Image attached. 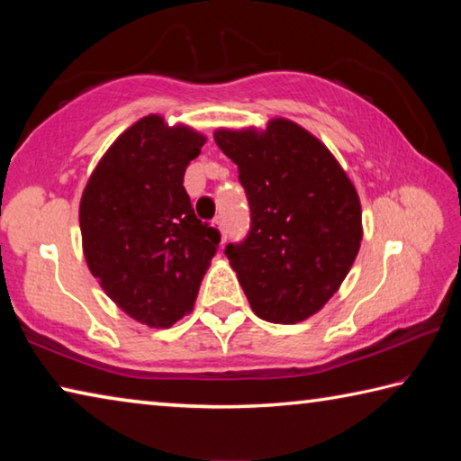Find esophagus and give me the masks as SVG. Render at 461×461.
Instances as JSON below:
<instances>
[{
	"instance_id": "obj_1",
	"label": "esophagus",
	"mask_w": 461,
	"mask_h": 461,
	"mask_svg": "<svg viewBox=\"0 0 461 461\" xmlns=\"http://www.w3.org/2000/svg\"><path fill=\"white\" fill-rule=\"evenodd\" d=\"M212 225H213V228H217V230L221 231V236H225V230H223V220H221V217H215V220L212 221Z\"/></svg>"
}]
</instances>
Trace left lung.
Segmentation results:
<instances>
[{"label":"left lung","mask_w":461,"mask_h":461,"mask_svg":"<svg viewBox=\"0 0 461 461\" xmlns=\"http://www.w3.org/2000/svg\"><path fill=\"white\" fill-rule=\"evenodd\" d=\"M238 165L249 203V233L225 246L256 315L305 321L338 293L362 241L356 186L323 142L285 118L267 130H217Z\"/></svg>","instance_id":"obj_1"}]
</instances>
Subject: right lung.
I'll use <instances>...</instances> for the list:
<instances>
[{
    "label": "right lung",
    "instance_id": "add662e5",
    "mask_svg": "<svg viewBox=\"0 0 461 461\" xmlns=\"http://www.w3.org/2000/svg\"><path fill=\"white\" fill-rule=\"evenodd\" d=\"M205 136L146 115L109 146L85 186L79 221L91 275L115 305L148 327L189 315L220 246L183 186Z\"/></svg>",
    "mask_w": 461,
    "mask_h": 461
}]
</instances>
